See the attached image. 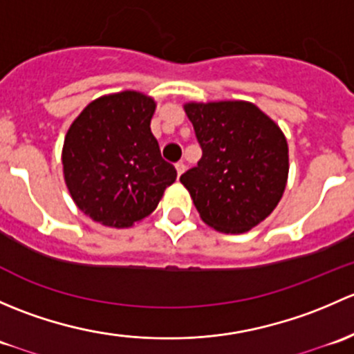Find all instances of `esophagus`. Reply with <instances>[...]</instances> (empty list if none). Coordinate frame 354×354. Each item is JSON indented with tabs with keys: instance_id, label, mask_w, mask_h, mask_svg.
<instances>
[{
	"instance_id": "34e87169",
	"label": "esophagus",
	"mask_w": 354,
	"mask_h": 354,
	"mask_svg": "<svg viewBox=\"0 0 354 354\" xmlns=\"http://www.w3.org/2000/svg\"><path fill=\"white\" fill-rule=\"evenodd\" d=\"M185 169H187V166H185L183 160H180V162H176V173H178V176H181V174L185 173Z\"/></svg>"
}]
</instances>
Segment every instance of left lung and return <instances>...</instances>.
Segmentation results:
<instances>
[{
  "label": "left lung",
  "instance_id": "obj_1",
  "mask_svg": "<svg viewBox=\"0 0 354 354\" xmlns=\"http://www.w3.org/2000/svg\"><path fill=\"white\" fill-rule=\"evenodd\" d=\"M202 157L181 174L203 223L223 233H245L279 203L288 181V142L252 102L185 106Z\"/></svg>",
  "mask_w": 354,
  "mask_h": 354
}]
</instances>
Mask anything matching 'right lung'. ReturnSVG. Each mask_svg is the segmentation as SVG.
Returning <instances> with one entry per match:
<instances>
[{
    "instance_id": "obj_1",
    "label": "right lung",
    "mask_w": 354,
    "mask_h": 354,
    "mask_svg": "<svg viewBox=\"0 0 354 354\" xmlns=\"http://www.w3.org/2000/svg\"><path fill=\"white\" fill-rule=\"evenodd\" d=\"M154 109L151 97L127 91L95 99L71 123L63 145L65 181L91 219L131 226L176 180L151 131Z\"/></svg>"
}]
</instances>
